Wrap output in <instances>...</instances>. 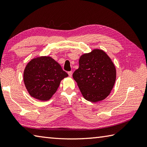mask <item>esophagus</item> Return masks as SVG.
<instances>
[{
    "label": "esophagus",
    "instance_id": "obj_1",
    "mask_svg": "<svg viewBox=\"0 0 147 147\" xmlns=\"http://www.w3.org/2000/svg\"><path fill=\"white\" fill-rule=\"evenodd\" d=\"M67 73L69 74V76L72 77V75H73V72H72V71H69Z\"/></svg>",
    "mask_w": 147,
    "mask_h": 147
}]
</instances>
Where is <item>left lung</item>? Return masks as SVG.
I'll use <instances>...</instances> for the list:
<instances>
[{
	"mask_svg": "<svg viewBox=\"0 0 147 147\" xmlns=\"http://www.w3.org/2000/svg\"><path fill=\"white\" fill-rule=\"evenodd\" d=\"M73 77L83 97L97 102L110 94L116 79V70L108 55L96 49L81 56L79 68L74 72Z\"/></svg>",
	"mask_w": 147,
	"mask_h": 147,
	"instance_id": "obj_1",
	"label": "left lung"
}]
</instances>
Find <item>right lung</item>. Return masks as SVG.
Segmentation results:
<instances>
[{
    "label": "right lung",
    "mask_w": 147,
    "mask_h": 147,
    "mask_svg": "<svg viewBox=\"0 0 147 147\" xmlns=\"http://www.w3.org/2000/svg\"><path fill=\"white\" fill-rule=\"evenodd\" d=\"M67 76V73L54 59L50 56H40L27 64L23 81L31 96L47 101L57 91L61 80Z\"/></svg>",
    "instance_id": "1"
}]
</instances>
